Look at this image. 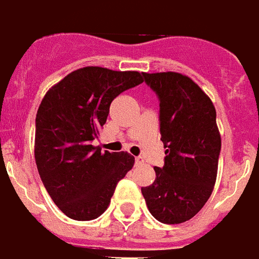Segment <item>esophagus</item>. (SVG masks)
Masks as SVG:
<instances>
[{"label": "esophagus", "mask_w": 259, "mask_h": 259, "mask_svg": "<svg viewBox=\"0 0 259 259\" xmlns=\"http://www.w3.org/2000/svg\"><path fill=\"white\" fill-rule=\"evenodd\" d=\"M135 163H137V165H141V164L145 163V160H143L142 156H138V157H135Z\"/></svg>", "instance_id": "esophagus-1"}]
</instances>
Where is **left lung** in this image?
I'll use <instances>...</instances> for the list:
<instances>
[{
    "label": "left lung",
    "instance_id": "obj_1",
    "mask_svg": "<svg viewBox=\"0 0 259 259\" xmlns=\"http://www.w3.org/2000/svg\"><path fill=\"white\" fill-rule=\"evenodd\" d=\"M160 101L164 165L142 188L150 214L163 224H182L203 208L214 189L221 135L217 111L205 92L188 75L143 73Z\"/></svg>",
    "mask_w": 259,
    "mask_h": 259
}]
</instances>
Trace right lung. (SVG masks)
Returning a JSON list of instances; mask_svg holds the SVG:
<instances>
[{"label": "right lung", "instance_id": "obj_1", "mask_svg": "<svg viewBox=\"0 0 259 259\" xmlns=\"http://www.w3.org/2000/svg\"><path fill=\"white\" fill-rule=\"evenodd\" d=\"M143 82L139 71L88 66L45 94L35 117L34 157L51 199L69 218L91 221L110 204L117 182L134 167L127 152L94 146L113 99Z\"/></svg>", "mask_w": 259, "mask_h": 259}]
</instances>
